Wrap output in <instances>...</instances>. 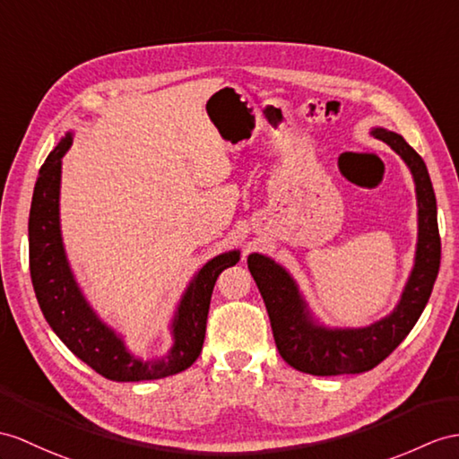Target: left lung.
Instances as JSON below:
<instances>
[{
	"mask_svg": "<svg viewBox=\"0 0 459 459\" xmlns=\"http://www.w3.org/2000/svg\"><path fill=\"white\" fill-rule=\"evenodd\" d=\"M370 134L385 142L407 163L419 206L415 264L394 311L366 327L321 325L282 264L261 253H251L247 259L251 276L264 299L278 352L296 370L311 376L362 374L385 360L415 327L438 276L440 236L427 165L401 134L385 128H372Z\"/></svg>",
	"mask_w": 459,
	"mask_h": 459,
	"instance_id": "1",
	"label": "left lung"
}]
</instances>
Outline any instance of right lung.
I'll return each instance as SVG.
<instances>
[{"instance_id": "1", "label": "right lung", "mask_w": 459, "mask_h": 459, "mask_svg": "<svg viewBox=\"0 0 459 459\" xmlns=\"http://www.w3.org/2000/svg\"><path fill=\"white\" fill-rule=\"evenodd\" d=\"M72 140L68 132L50 152L40 167L30 203V281L42 316L77 359L113 382H143L183 372L203 351L212 290L223 268L239 261V251L221 253L198 268L177 306L171 321L173 346L163 359L142 360L134 356L125 339L89 306L65 256L60 230V181L62 158Z\"/></svg>"}]
</instances>
